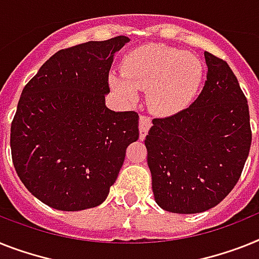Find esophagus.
<instances>
[{
    "label": "esophagus",
    "instance_id": "1",
    "mask_svg": "<svg viewBox=\"0 0 259 259\" xmlns=\"http://www.w3.org/2000/svg\"><path fill=\"white\" fill-rule=\"evenodd\" d=\"M150 126H151V119H150V117L142 114V116L140 117V137H141V140H145V137H146L147 132H149Z\"/></svg>",
    "mask_w": 259,
    "mask_h": 259
}]
</instances>
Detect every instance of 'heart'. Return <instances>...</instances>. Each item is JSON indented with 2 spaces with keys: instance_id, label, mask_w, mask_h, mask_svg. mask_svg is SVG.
I'll use <instances>...</instances> for the list:
<instances>
[{
  "instance_id": "b5f03b06",
  "label": "heart",
  "mask_w": 259,
  "mask_h": 259,
  "mask_svg": "<svg viewBox=\"0 0 259 259\" xmlns=\"http://www.w3.org/2000/svg\"><path fill=\"white\" fill-rule=\"evenodd\" d=\"M204 68L199 58L159 43L141 46L127 52L122 73H112L110 87L127 101L147 89L150 108L158 114L171 116L183 110L196 96Z\"/></svg>"
}]
</instances>
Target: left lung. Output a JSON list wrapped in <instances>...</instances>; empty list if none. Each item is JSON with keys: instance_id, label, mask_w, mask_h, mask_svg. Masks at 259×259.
<instances>
[{"instance_id": "left-lung-1", "label": "left lung", "mask_w": 259, "mask_h": 259, "mask_svg": "<svg viewBox=\"0 0 259 259\" xmlns=\"http://www.w3.org/2000/svg\"><path fill=\"white\" fill-rule=\"evenodd\" d=\"M204 88L188 108L154 118L146 136L156 204L172 213H200L228 196L251 145L249 106L225 60L204 52Z\"/></svg>"}]
</instances>
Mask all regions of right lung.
<instances>
[{
    "label": "right lung",
    "mask_w": 259,
    "mask_h": 259,
    "mask_svg": "<svg viewBox=\"0 0 259 259\" xmlns=\"http://www.w3.org/2000/svg\"><path fill=\"white\" fill-rule=\"evenodd\" d=\"M119 35L58 51L25 85L10 129L14 168L49 207L82 210L108 197L140 137L138 113L105 105Z\"/></svg>",
    "instance_id": "obj_1"
}]
</instances>
